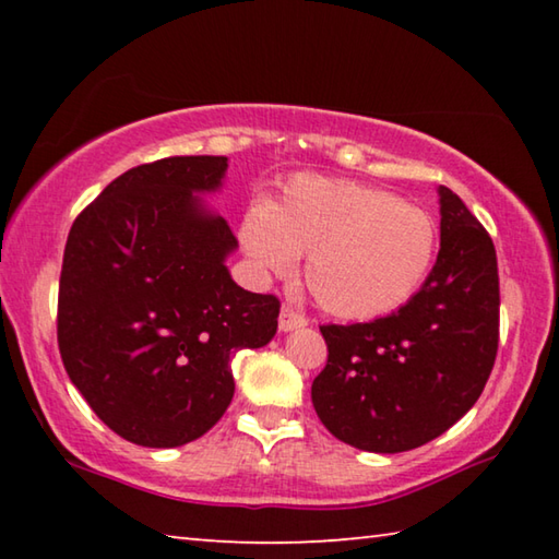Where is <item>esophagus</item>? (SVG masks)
<instances>
[{
    "label": "esophagus",
    "instance_id": "34e87169",
    "mask_svg": "<svg viewBox=\"0 0 559 559\" xmlns=\"http://www.w3.org/2000/svg\"><path fill=\"white\" fill-rule=\"evenodd\" d=\"M306 325H308V318L302 316V313H298L296 308H290V306H283L281 308V316H278L281 333H290V330H300V328H306Z\"/></svg>",
    "mask_w": 559,
    "mask_h": 559
}]
</instances>
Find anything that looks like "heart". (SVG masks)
<instances>
[{
	"mask_svg": "<svg viewBox=\"0 0 559 559\" xmlns=\"http://www.w3.org/2000/svg\"><path fill=\"white\" fill-rule=\"evenodd\" d=\"M239 239L263 276H290L298 257L318 306L345 320L390 316L409 302L437 259V222L384 189L300 175L276 202L243 214Z\"/></svg>",
	"mask_w": 559,
	"mask_h": 559,
	"instance_id": "1",
	"label": "heart"
}]
</instances>
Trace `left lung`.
<instances>
[{
	"label": "left lung",
	"instance_id": "obj_1",
	"mask_svg": "<svg viewBox=\"0 0 559 559\" xmlns=\"http://www.w3.org/2000/svg\"><path fill=\"white\" fill-rule=\"evenodd\" d=\"M441 249L419 293L372 323L323 325L310 396L335 439L400 453L441 437L484 392L498 353V261L488 231L439 187Z\"/></svg>",
	"mask_w": 559,
	"mask_h": 559
}]
</instances>
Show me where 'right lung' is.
I'll return each mask as SVG.
<instances>
[{
    "instance_id": "add662e5",
    "label": "right lung",
    "mask_w": 559,
    "mask_h": 559,
    "mask_svg": "<svg viewBox=\"0 0 559 559\" xmlns=\"http://www.w3.org/2000/svg\"><path fill=\"white\" fill-rule=\"evenodd\" d=\"M229 159L165 157L122 173L69 231L59 349L75 390L118 437L173 449L210 431L234 396L231 357L263 347L281 302L236 286V236L202 197Z\"/></svg>"
}]
</instances>
